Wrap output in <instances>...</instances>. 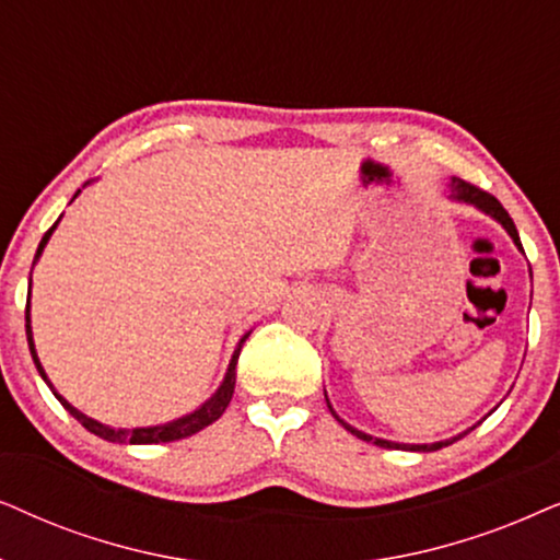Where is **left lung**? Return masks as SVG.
I'll return each instance as SVG.
<instances>
[{
	"label": "left lung",
	"instance_id": "obj_1",
	"mask_svg": "<svg viewBox=\"0 0 560 560\" xmlns=\"http://www.w3.org/2000/svg\"><path fill=\"white\" fill-rule=\"evenodd\" d=\"M448 189H451V199H456V202H464V205H474L476 210H481L483 214H489V218H494L499 225H502L506 233H510V237L514 241V245H517L520 250H523V243H520V235H517V228H514V222H512V218L510 214H506V210L502 205H499V199L497 197H491L489 191H483V189H479V186H474V184H468V182H464V178H456L453 176L451 178V184H448ZM325 399H327V394H325ZM327 407H330V412H332V417L335 420H338L342 428H346L348 432H353L355 438H361V441H366V443H374V445H378V448H389V451H417V453H430V451H441V448H445V445H451V443H456V441H460V438L466 435V432H460V435H456V438H448V441H441V443H422V445H407V443H392V441H384V438H374V435H366V432H361V430H355V428H350L348 422H342L338 415H335V409H332V405L330 401H327ZM474 430V428H471Z\"/></svg>",
	"mask_w": 560,
	"mask_h": 560
}]
</instances>
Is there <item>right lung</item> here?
I'll list each match as a JSON object with an SVG mask.
<instances>
[{
  "label": "right lung",
  "instance_id": "obj_1",
  "mask_svg": "<svg viewBox=\"0 0 560 560\" xmlns=\"http://www.w3.org/2000/svg\"><path fill=\"white\" fill-rule=\"evenodd\" d=\"M77 194H79V191H77ZM77 194H73V199H77ZM56 225H58V222H54V228H50L48 233L43 235L40 245H37L35 260L40 258V253H43V248H46V243L50 241V235H54ZM25 332H27V346H30V353H33V361H35L37 374H40V376H43V382H46V384L50 386V392L56 394V399L61 401V405H63L66 409H69V415L77 417V420H79L81 424H84V428H86L89 432H94V435H100L102 441H109V443H130V445H153V443L182 441V438H189V435H194V432L205 430L207 424H212L214 420H220L222 412H225L228 405H230V399H233V392H235V366H237V355H241L243 342L248 340V335H250V332H245L243 338H241V342H237V348H235L233 358H230L228 374H225V378H222L220 389L214 392L212 397L207 399L202 407H197V409H194V412H189V415L178 417V420H171V422H163V424H153V428H132V430H130V428H117V430H115V428H109V424H102V422L92 420V417H86L84 412H79V409H77V407H71L69 401H66V399L61 397V394L56 392V386L50 384V378H48V374H46V369L40 366V358H37V353H35L33 327H30V300H27V307H25Z\"/></svg>",
  "mask_w": 560,
  "mask_h": 560
}]
</instances>
